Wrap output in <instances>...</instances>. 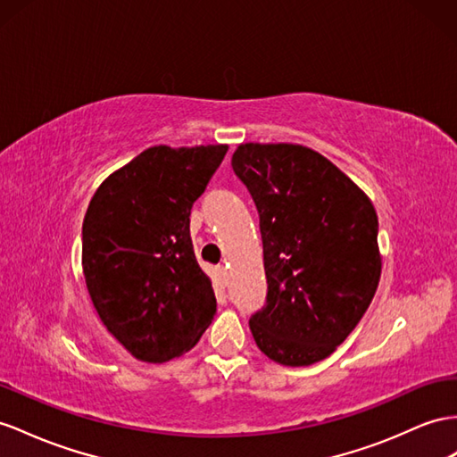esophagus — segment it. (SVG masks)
<instances>
[{
  "label": "esophagus",
  "instance_id": "esophagus-1",
  "mask_svg": "<svg viewBox=\"0 0 457 457\" xmlns=\"http://www.w3.org/2000/svg\"><path fill=\"white\" fill-rule=\"evenodd\" d=\"M218 279H220V284H228V268L221 264V266H218Z\"/></svg>",
  "mask_w": 457,
  "mask_h": 457
}]
</instances>
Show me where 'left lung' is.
Masks as SVG:
<instances>
[{
    "label": "left lung",
    "instance_id": "1",
    "mask_svg": "<svg viewBox=\"0 0 457 457\" xmlns=\"http://www.w3.org/2000/svg\"><path fill=\"white\" fill-rule=\"evenodd\" d=\"M231 168L261 221L268 294L249 320L254 342L279 365H312L353 332L378 287L377 212L307 146L247 143Z\"/></svg>",
    "mask_w": 457,
    "mask_h": 457
}]
</instances>
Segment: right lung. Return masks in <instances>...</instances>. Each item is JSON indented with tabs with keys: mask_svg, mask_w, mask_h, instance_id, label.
I'll list each match as a JSON object with an SVG mask.
<instances>
[{
	"mask_svg": "<svg viewBox=\"0 0 457 457\" xmlns=\"http://www.w3.org/2000/svg\"><path fill=\"white\" fill-rule=\"evenodd\" d=\"M226 145L152 146L113 171L83 221V272L108 332L138 361L195 347L216 297L193 251L189 216Z\"/></svg>",
	"mask_w": 457,
	"mask_h": 457,
	"instance_id": "obj_1",
	"label": "right lung"
}]
</instances>
